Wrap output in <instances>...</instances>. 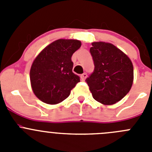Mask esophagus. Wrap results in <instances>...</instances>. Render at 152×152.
Listing matches in <instances>:
<instances>
[{"instance_id":"esophagus-1","label":"esophagus","mask_w":152,"mask_h":152,"mask_svg":"<svg viewBox=\"0 0 152 152\" xmlns=\"http://www.w3.org/2000/svg\"><path fill=\"white\" fill-rule=\"evenodd\" d=\"M87 77H88L87 74L84 73V74H82V75H80V79H81V80H85V79L87 78Z\"/></svg>"}]
</instances>
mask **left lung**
<instances>
[{"instance_id": "1", "label": "left lung", "mask_w": 152, "mask_h": 152, "mask_svg": "<svg viewBox=\"0 0 152 152\" xmlns=\"http://www.w3.org/2000/svg\"><path fill=\"white\" fill-rule=\"evenodd\" d=\"M91 45L90 52L95 67L86 81L94 100L112 105L129 92L133 83V65L129 58L113 44L94 42Z\"/></svg>"}]
</instances>
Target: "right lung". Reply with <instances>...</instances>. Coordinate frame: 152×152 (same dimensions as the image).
Returning <instances> with one entry per match:
<instances>
[{"label":"right lung","instance_id":"right-lung-1","mask_svg":"<svg viewBox=\"0 0 152 152\" xmlns=\"http://www.w3.org/2000/svg\"><path fill=\"white\" fill-rule=\"evenodd\" d=\"M80 45L79 40L61 39L47 45L36 56L29 77L32 90L41 101L61 103L80 82V77L72 72V56Z\"/></svg>","mask_w":152,"mask_h":152}]
</instances>
